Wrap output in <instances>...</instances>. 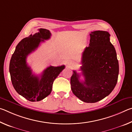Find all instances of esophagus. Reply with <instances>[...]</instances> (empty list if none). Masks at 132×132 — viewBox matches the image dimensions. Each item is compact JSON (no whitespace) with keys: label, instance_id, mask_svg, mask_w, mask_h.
Instances as JSON below:
<instances>
[{"label":"esophagus","instance_id":"esophagus-1","mask_svg":"<svg viewBox=\"0 0 132 132\" xmlns=\"http://www.w3.org/2000/svg\"><path fill=\"white\" fill-rule=\"evenodd\" d=\"M68 65L69 66V67H73L75 66L74 63H73V62H68Z\"/></svg>","mask_w":132,"mask_h":132}]
</instances>
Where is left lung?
<instances>
[{
	"instance_id": "1",
	"label": "left lung",
	"mask_w": 132,
	"mask_h": 132,
	"mask_svg": "<svg viewBox=\"0 0 132 132\" xmlns=\"http://www.w3.org/2000/svg\"><path fill=\"white\" fill-rule=\"evenodd\" d=\"M89 46L82 54L80 70L84 78L73 70L70 79L73 93L82 101L94 103L108 96L114 89L119 75L117 52L110 42V34L104 31L90 34Z\"/></svg>"
}]
</instances>
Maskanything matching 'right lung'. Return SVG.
<instances>
[{
  "label": "right lung",
  "instance_id": "add662e5",
  "mask_svg": "<svg viewBox=\"0 0 132 132\" xmlns=\"http://www.w3.org/2000/svg\"><path fill=\"white\" fill-rule=\"evenodd\" d=\"M50 31L44 28L31 34L17 44L11 57L9 71L13 87L18 94L31 102L39 101L51 94L52 85L60 73L65 68L50 66L40 76L32 74L27 63V57L36 50L39 44L51 38Z\"/></svg>",
  "mask_w": 132,
  "mask_h": 132
}]
</instances>
